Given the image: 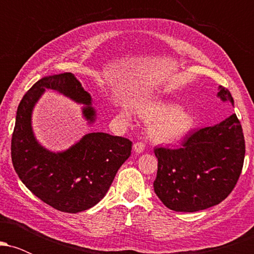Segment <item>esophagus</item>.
Here are the masks:
<instances>
[{
    "label": "esophagus",
    "mask_w": 254,
    "mask_h": 254,
    "mask_svg": "<svg viewBox=\"0 0 254 254\" xmlns=\"http://www.w3.org/2000/svg\"><path fill=\"white\" fill-rule=\"evenodd\" d=\"M132 148H133V151H135L136 154H141L144 151L145 145H144V143H142V142H137V143L133 144Z\"/></svg>",
    "instance_id": "esophagus-1"
}]
</instances>
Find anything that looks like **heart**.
Instances as JSON below:
<instances>
[{
	"label": "heart",
	"mask_w": 254,
	"mask_h": 254,
	"mask_svg": "<svg viewBox=\"0 0 254 254\" xmlns=\"http://www.w3.org/2000/svg\"><path fill=\"white\" fill-rule=\"evenodd\" d=\"M135 111L142 119L149 122L148 137L159 144H172L180 141L190 132L194 123L190 110L168 101L144 104L137 106ZM121 117L125 122L129 121V111L122 110Z\"/></svg>",
	"instance_id": "1"
}]
</instances>
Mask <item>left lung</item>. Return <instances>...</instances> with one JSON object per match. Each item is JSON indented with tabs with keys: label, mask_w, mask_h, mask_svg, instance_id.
Wrapping results in <instances>:
<instances>
[{
	"label": "left lung",
	"mask_w": 254,
	"mask_h": 254,
	"mask_svg": "<svg viewBox=\"0 0 254 254\" xmlns=\"http://www.w3.org/2000/svg\"><path fill=\"white\" fill-rule=\"evenodd\" d=\"M217 97L234 106L222 86ZM157 174L154 191L168 209L193 212L228 197L241 174L245 139L237 115L220 124L194 131L179 149L155 148Z\"/></svg>",
	"instance_id": "8db88e82"
}]
</instances>
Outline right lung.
Listing matches in <instances>:
<instances>
[{
  "mask_svg": "<svg viewBox=\"0 0 254 254\" xmlns=\"http://www.w3.org/2000/svg\"><path fill=\"white\" fill-rule=\"evenodd\" d=\"M46 89L83 105L82 116L92 125L97 111L92 97L71 72L40 78L24 95L16 111L11 137L14 170L34 196L63 212L87 210L109 191L121 166L131 154L132 142L105 132L86 133L63 151H51L37 141L32 113Z\"/></svg>",
  "mask_w": 254,
  "mask_h": 254,
  "instance_id": "add662e5",
  "label": "right lung"
}]
</instances>
